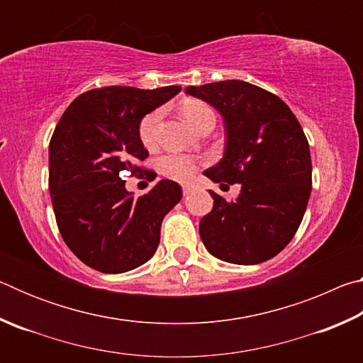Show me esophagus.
<instances>
[{
	"instance_id": "obj_1",
	"label": "esophagus",
	"mask_w": 363,
	"mask_h": 363,
	"mask_svg": "<svg viewBox=\"0 0 363 363\" xmlns=\"http://www.w3.org/2000/svg\"><path fill=\"white\" fill-rule=\"evenodd\" d=\"M192 192H194V187H192V186H184V187H182L184 196H187V195H190Z\"/></svg>"
}]
</instances>
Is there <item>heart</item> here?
Listing matches in <instances>:
<instances>
[{"instance_id": "b5f03b06", "label": "heart", "mask_w": 363, "mask_h": 363, "mask_svg": "<svg viewBox=\"0 0 363 363\" xmlns=\"http://www.w3.org/2000/svg\"><path fill=\"white\" fill-rule=\"evenodd\" d=\"M181 115L186 118L190 126L199 131V128L203 125L206 120L214 118L213 110L210 106L196 99H186L181 104ZM162 120V110H152L147 113L139 125V138L147 149H152L157 144L158 136V125ZM160 171L168 179H173L177 182H189L194 179L196 173V162L192 157L182 155V153H168L160 158L158 162Z\"/></svg>"}]
</instances>
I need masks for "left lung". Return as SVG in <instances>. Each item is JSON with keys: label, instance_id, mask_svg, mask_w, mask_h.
<instances>
[{"label": "left lung", "instance_id": "obj_1", "mask_svg": "<svg viewBox=\"0 0 363 363\" xmlns=\"http://www.w3.org/2000/svg\"><path fill=\"white\" fill-rule=\"evenodd\" d=\"M186 93L224 118V157L206 177L240 184L233 201L210 190L214 205L200 220L201 242L220 261H267L291 242L309 201L312 163L303 128L279 96L240 79L189 86Z\"/></svg>", "mask_w": 363, "mask_h": 363}]
</instances>
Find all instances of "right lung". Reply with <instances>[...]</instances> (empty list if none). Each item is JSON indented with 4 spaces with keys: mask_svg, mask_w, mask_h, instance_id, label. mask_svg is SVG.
<instances>
[{
    "mask_svg": "<svg viewBox=\"0 0 363 363\" xmlns=\"http://www.w3.org/2000/svg\"><path fill=\"white\" fill-rule=\"evenodd\" d=\"M179 91L107 86L78 96L60 116L49 143V194L60 235L86 266L121 274L155 255L162 220L182 189L162 179L136 199L120 173L143 171L138 163L149 152L140 120Z\"/></svg>",
    "mask_w": 363,
    "mask_h": 363,
    "instance_id": "obj_1",
    "label": "right lung"
}]
</instances>
